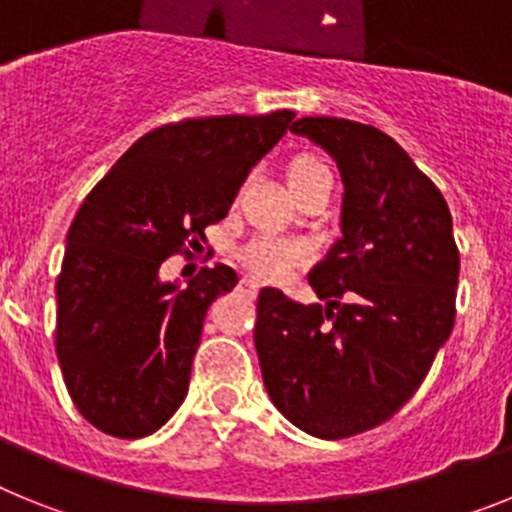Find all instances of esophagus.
I'll use <instances>...</instances> for the list:
<instances>
[{
	"label": "esophagus",
	"instance_id": "1",
	"mask_svg": "<svg viewBox=\"0 0 512 512\" xmlns=\"http://www.w3.org/2000/svg\"><path fill=\"white\" fill-rule=\"evenodd\" d=\"M238 289H241V292H248L251 297H256V295H259L261 284L256 282V279H251V277H243L241 282H238Z\"/></svg>",
	"mask_w": 512,
	"mask_h": 512
}]
</instances>
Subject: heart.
<instances>
[{
    "mask_svg": "<svg viewBox=\"0 0 512 512\" xmlns=\"http://www.w3.org/2000/svg\"><path fill=\"white\" fill-rule=\"evenodd\" d=\"M320 166L323 164H320L318 158H295L289 164V182L320 169ZM238 256H241V264L251 271L253 277L279 282V279H287L295 269L305 266L315 256V246L307 238H295V235L261 233L243 243Z\"/></svg>",
    "mask_w": 512,
    "mask_h": 512,
    "instance_id": "heart-1",
    "label": "heart"
}]
</instances>
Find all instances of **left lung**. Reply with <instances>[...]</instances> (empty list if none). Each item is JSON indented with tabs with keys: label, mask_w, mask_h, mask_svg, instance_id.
Masks as SVG:
<instances>
[{
	"label": "left lung",
	"mask_w": 512,
	"mask_h": 512,
	"mask_svg": "<svg viewBox=\"0 0 512 512\" xmlns=\"http://www.w3.org/2000/svg\"><path fill=\"white\" fill-rule=\"evenodd\" d=\"M289 130L341 171V238L307 277L325 305L261 289L253 343L279 413L333 441L415 395L454 328L459 251L443 194L390 135L338 117Z\"/></svg>",
	"instance_id": "1"
}]
</instances>
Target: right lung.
I'll list each match as a JSON object with an SVG mask.
<instances>
[{
    "label": "right lung",
    "instance_id": "1",
    "mask_svg": "<svg viewBox=\"0 0 512 512\" xmlns=\"http://www.w3.org/2000/svg\"><path fill=\"white\" fill-rule=\"evenodd\" d=\"M292 117H202L151 130L79 207L56 282V354L76 410L94 428L143 438L179 410L207 307L238 274L215 264L179 287L158 269L184 243L207 241V225L228 215Z\"/></svg>",
    "mask_w": 512,
    "mask_h": 512
}]
</instances>
